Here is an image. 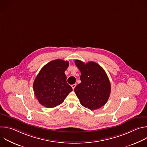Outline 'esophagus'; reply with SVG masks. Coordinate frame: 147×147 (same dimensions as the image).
I'll list each match as a JSON object with an SVG mask.
<instances>
[{
  "label": "esophagus",
  "instance_id": "34e87169",
  "mask_svg": "<svg viewBox=\"0 0 147 147\" xmlns=\"http://www.w3.org/2000/svg\"><path fill=\"white\" fill-rule=\"evenodd\" d=\"M76 86V84H73V85H71V87H72L73 90H74V89L75 88Z\"/></svg>",
  "mask_w": 147,
  "mask_h": 147
}]
</instances>
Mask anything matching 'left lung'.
Returning <instances> with one entry per match:
<instances>
[{"mask_svg": "<svg viewBox=\"0 0 147 147\" xmlns=\"http://www.w3.org/2000/svg\"><path fill=\"white\" fill-rule=\"evenodd\" d=\"M75 64L81 71V83L74 88L80 103L90 110L101 108L107 102L111 90L106 72L94 61L85 63L75 60Z\"/></svg>", "mask_w": 147, "mask_h": 147, "instance_id": "obj_1", "label": "left lung"}]
</instances>
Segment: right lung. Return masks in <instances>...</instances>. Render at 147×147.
Masks as SVG:
<instances>
[{
	"label": "right lung",
	"instance_id": "add662e5",
	"mask_svg": "<svg viewBox=\"0 0 147 147\" xmlns=\"http://www.w3.org/2000/svg\"><path fill=\"white\" fill-rule=\"evenodd\" d=\"M69 63L61 59L52 60L41 69L36 77L33 88L39 103L48 108L63 102L73 89L66 81L65 71Z\"/></svg>",
	"mask_w": 147,
	"mask_h": 147
}]
</instances>
